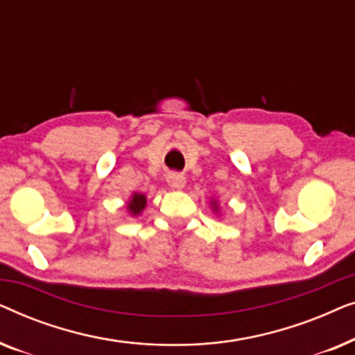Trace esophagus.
Here are the masks:
<instances>
[{
  "label": "esophagus",
  "mask_w": 355,
  "mask_h": 355,
  "mask_svg": "<svg viewBox=\"0 0 355 355\" xmlns=\"http://www.w3.org/2000/svg\"><path fill=\"white\" fill-rule=\"evenodd\" d=\"M166 181L173 189H182L184 186H186V178L179 173H169Z\"/></svg>",
  "instance_id": "obj_1"
}]
</instances>
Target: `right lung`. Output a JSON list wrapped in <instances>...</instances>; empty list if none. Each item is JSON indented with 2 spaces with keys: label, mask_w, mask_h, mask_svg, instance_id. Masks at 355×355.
<instances>
[{
  "label": "right lung",
  "mask_w": 355,
  "mask_h": 355,
  "mask_svg": "<svg viewBox=\"0 0 355 355\" xmlns=\"http://www.w3.org/2000/svg\"><path fill=\"white\" fill-rule=\"evenodd\" d=\"M145 203H147V200H145V196H142V193H134L132 200L129 202L128 208L132 215H139V213L145 208Z\"/></svg>",
  "instance_id": "add662e5"
}]
</instances>
